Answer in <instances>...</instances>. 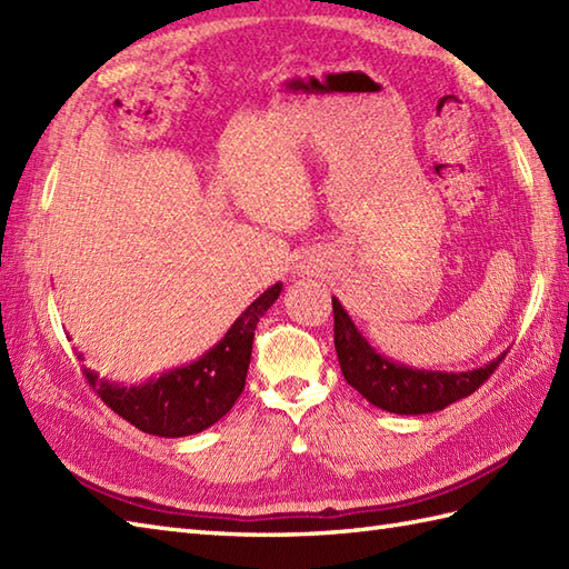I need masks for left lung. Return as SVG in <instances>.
Returning <instances> with one entry per match:
<instances>
[{
  "instance_id": "8db88e82",
  "label": "left lung",
  "mask_w": 569,
  "mask_h": 569,
  "mask_svg": "<svg viewBox=\"0 0 569 569\" xmlns=\"http://www.w3.org/2000/svg\"><path fill=\"white\" fill-rule=\"evenodd\" d=\"M332 312L335 349L347 383L365 396L369 403L396 416L435 413V410H442L459 398L475 393L506 357V352H501L489 365L467 371L401 365V361L383 357L377 347H371L337 298H332Z\"/></svg>"
}]
</instances>
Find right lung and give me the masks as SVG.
<instances>
[{
	"label": "right lung",
	"instance_id": "obj_1",
	"mask_svg": "<svg viewBox=\"0 0 569 569\" xmlns=\"http://www.w3.org/2000/svg\"><path fill=\"white\" fill-rule=\"evenodd\" d=\"M283 283H273L232 322V328L208 352L186 367L163 371L141 383H119L82 367L102 401L131 426L159 438H186L214 426L244 391L253 330ZM78 359H84L78 355Z\"/></svg>",
	"mask_w": 569,
	"mask_h": 569
}]
</instances>
